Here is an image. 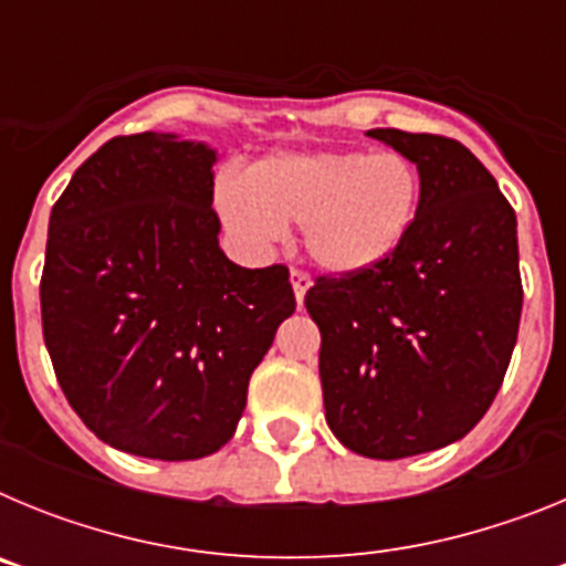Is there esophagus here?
<instances>
[{
    "mask_svg": "<svg viewBox=\"0 0 566 566\" xmlns=\"http://www.w3.org/2000/svg\"><path fill=\"white\" fill-rule=\"evenodd\" d=\"M292 286H294V297H297V306H303L308 286H312V274L303 272V269H292Z\"/></svg>",
    "mask_w": 566,
    "mask_h": 566,
    "instance_id": "esophagus-1",
    "label": "esophagus"
}]
</instances>
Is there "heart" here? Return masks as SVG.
I'll use <instances>...</instances> for the list:
<instances>
[{
	"label": "heart",
	"instance_id": "obj_1",
	"mask_svg": "<svg viewBox=\"0 0 566 566\" xmlns=\"http://www.w3.org/2000/svg\"><path fill=\"white\" fill-rule=\"evenodd\" d=\"M419 169L399 153H286L263 158L247 181L218 189L223 223L252 247L300 223L303 247L328 272L382 263L411 232Z\"/></svg>",
	"mask_w": 566,
	"mask_h": 566
}]
</instances>
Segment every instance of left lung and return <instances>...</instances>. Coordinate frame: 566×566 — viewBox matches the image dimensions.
Wrapping results in <instances>:
<instances>
[{
    "label": "left lung",
    "mask_w": 566,
    "mask_h": 566,
    "mask_svg": "<svg viewBox=\"0 0 566 566\" xmlns=\"http://www.w3.org/2000/svg\"><path fill=\"white\" fill-rule=\"evenodd\" d=\"M419 169V209L394 254L319 274V382L334 437L368 459L437 451L476 428L507 374L522 319L516 212L453 138L368 129Z\"/></svg>",
    "instance_id": "8db88e82"
}]
</instances>
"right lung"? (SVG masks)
Returning a JSON list of instances; mask_svg holds the SVG:
<instances>
[{
    "label": "right lung",
    "instance_id": "add662e5",
    "mask_svg": "<svg viewBox=\"0 0 566 566\" xmlns=\"http://www.w3.org/2000/svg\"><path fill=\"white\" fill-rule=\"evenodd\" d=\"M214 153L109 138L50 212L42 332L70 408L133 457L187 462L232 439L249 377L294 312L289 269L218 247Z\"/></svg>",
    "mask_w": 566,
    "mask_h": 566
}]
</instances>
